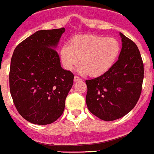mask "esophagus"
Listing matches in <instances>:
<instances>
[{
    "mask_svg": "<svg viewBox=\"0 0 154 154\" xmlns=\"http://www.w3.org/2000/svg\"><path fill=\"white\" fill-rule=\"evenodd\" d=\"M82 79H81V78H79V76H77V75H75V76H74V82H79V81H82Z\"/></svg>",
    "mask_w": 154,
    "mask_h": 154,
    "instance_id": "34e87169",
    "label": "esophagus"
}]
</instances>
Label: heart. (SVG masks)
Returning <instances> with one entry per match:
<instances>
[{
  "label": "heart",
  "instance_id": "obj_1",
  "mask_svg": "<svg viewBox=\"0 0 154 154\" xmlns=\"http://www.w3.org/2000/svg\"><path fill=\"white\" fill-rule=\"evenodd\" d=\"M121 50V44L115 38L79 35L70 39L69 45H63L60 48V58L66 70H72L80 61V72L97 77L112 67Z\"/></svg>",
  "mask_w": 154,
  "mask_h": 154
}]
</instances>
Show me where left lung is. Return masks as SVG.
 I'll list each match as a JSON object with an SVG mask.
<instances>
[{
    "label": "left lung",
    "instance_id": "obj_1",
    "mask_svg": "<svg viewBox=\"0 0 154 154\" xmlns=\"http://www.w3.org/2000/svg\"><path fill=\"white\" fill-rule=\"evenodd\" d=\"M121 34L122 48L118 60L108 72L86 80V103L90 112L106 121L128 114L141 96L144 63L136 44Z\"/></svg>",
    "mask_w": 154,
    "mask_h": 154
}]
</instances>
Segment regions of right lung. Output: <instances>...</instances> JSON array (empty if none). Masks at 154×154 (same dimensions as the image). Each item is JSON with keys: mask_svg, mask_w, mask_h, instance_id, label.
<instances>
[{"mask_svg": "<svg viewBox=\"0 0 154 154\" xmlns=\"http://www.w3.org/2000/svg\"><path fill=\"white\" fill-rule=\"evenodd\" d=\"M65 28L38 30L19 44L10 63V90L19 113L46 125L63 114L74 75L60 66L55 48Z\"/></svg>", "mask_w": 154, "mask_h": 154, "instance_id": "add662e5", "label": "right lung"}]
</instances>
